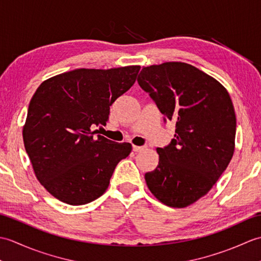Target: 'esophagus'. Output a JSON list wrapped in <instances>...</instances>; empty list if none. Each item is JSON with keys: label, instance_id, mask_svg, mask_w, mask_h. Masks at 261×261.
<instances>
[{"label": "esophagus", "instance_id": "esophagus-1", "mask_svg": "<svg viewBox=\"0 0 261 261\" xmlns=\"http://www.w3.org/2000/svg\"><path fill=\"white\" fill-rule=\"evenodd\" d=\"M141 150H143V147L134 146V151H135V152H139V151H141Z\"/></svg>", "mask_w": 261, "mask_h": 261}]
</instances>
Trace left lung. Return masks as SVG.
<instances>
[{
    "mask_svg": "<svg viewBox=\"0 0 261 261\" xmlns=\"http://www.w3.org/2000/svg\"><path fill=\"white\" fill-rule=\"evenodd\" d=\"M138 83L176 123L175 139L157 148L159 163L146 173L147 186L167 206L186 207L206 195L233 156L231 97L212 76L180 62L142 67Z\"/></svg>",
    "mask_w": 261,
    "mask_h": 261,
    "instance_id": "1",
    "label": "left lung"
}]
</instances>
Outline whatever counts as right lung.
Here are the masks:
<instances>
[{
  "instance_id": "add662e5",
  "label": "right lung",
  "mask_w": 261,
  "mask_h": 261,
  "mask_svg": "<svg viewBox=\"0 0 261 261\" xmlns=\"http://www.w3.org/2000/svg\"><path fill=\"white\" fill-rule=\"evenodd\" d=\"M140 66L80 68L42 82L29 104L24 148L40 184L69 205L102 196L129 142H113L92 129L107 125L110 107L135 84Z\"/></svg>"
}]
</instances>
